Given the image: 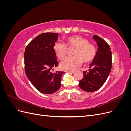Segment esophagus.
I'll use <instances>...</instances> for the list:
<instances>
[{
    "mask_svg": "<svg viewBox=\"0 0 131 131\" xmlns=\"http://www.w3.org/2000/svg\"><path fill=\"white\" fill-rule=\"evenodd\" d=\"M67 73H68L69 74H73L75 73L74 71H67Z\"/></svg>",
    "mask_w": 131,
    "mask_h": 131,
    "instance_id": "1",
    "label": "esophagus"
}]
</instances>
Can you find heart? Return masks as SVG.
<instances>
[{"label":"heart","mask_w":131,"mask_h":131,"mask_svg":"<svg viewBox=\"0 0 131 131\" xmlns=\"http://www.w3.org/2000/svg\"><path fill=\"white\" fill-rule=\"evenodd\" d=\"M67 45L69 47H76L74 57H67L61 62L62 69L73 70L80 67L84 61L88 63L92 61L96 55V49L92 43H89L87 39L80 35H73L66 38ZM56 56L60 59L64 58L67 54V47L64 43L56 42L53 46Z\"/></svg>","instance_id":"b5f03b06"}]
</instances>
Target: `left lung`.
I'll use <instances>...</instances> for the list:
<instances>
[{"label":"left lung","mask_w":131,"mask_h":131,"mask_svg":"<svg viewBox=\"0 0 131 131\" xmlns=\"http://www.w3.org/2000/svg\"><path fill=\"white\" fill-rule=\"evenodd\" d=\"M98 50L96 55L90 63L88 72H84V78L79 81L80 88L86 92H94L100 89L106 81L111 72L112 66V51L105 40L94 35Z\"/></svg>","instance_id":"8db88e82"}]
</instances>
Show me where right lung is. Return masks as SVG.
I'll list each match as a JSON object with an SVG mask.
<instances>
[{"instance_id": "add662e5", "label": "right lung", "mask_w": 131, "mask_h": 131, "mask_svg": "<svg viewBox=\"0 0 131 131\" xmlns=\"http://www.w3.org/2000/svg\"><path fill=\"white\" fill-rule=\"evenodd\" d=\"M58 37L57 33H42L31 41L25 50L27 77L34 88L43 94H52L58 91L61 86V77L64 73L51 72L58 64L53 49Z\"/></svg>"}]
</instances>
